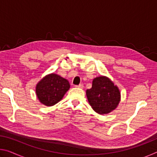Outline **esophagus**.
Masks as SVG:
<instances>
[{"mask_svg":"<svg viewBox=\"0 0 157 157\" xmlns=\"http://www.w3.org/2000/svg\"><path fill=\"white\" fill-rule=\"evenodd\" d=\"M75 87H76V88H83L84 87V86H83V84H79V85H75Z\"/></svg>","mask_w":157,"mask_h":157,"instance_id":"obj_1","label":"esophagus"}]
</instances>
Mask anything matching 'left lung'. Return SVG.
<instances>
[{"label":"left lung","instance_id":"left-lung-1","mask_svg":"<svg viewBox=\"0 0 157 157\" xmlns=\"http://www.w3.org/2000/svg\"><path fill=\"white\" fill-rule=\"evenodd\" d=\"M86 96L94 110L107 114L115 109L121 99L120 91L107 77L94 79L91 89L86 90Z\"/></svg>","mask_w":157,"mask_h":157}]
</instances>
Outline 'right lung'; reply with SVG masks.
I'll use <instances>...</instances> for the list:
<instances>
[{
    "label": "right lung",
    "mask_w": 157,
    "mask_h": 157,
    "mask_svg": "<svg viewBox=\"0 0 157 157\" xmlns=\"http://www.w3.org/2000/svg\"><path fill=\"white\" fill-rule=\"evenodd\" d=\"M70 88L67 79L56 75L50 74L39 82L36 94L39 101L46 106H52L62 99Z\"/></svg>",
    "instance_id": "right-lung-1"
}]
</instances>
